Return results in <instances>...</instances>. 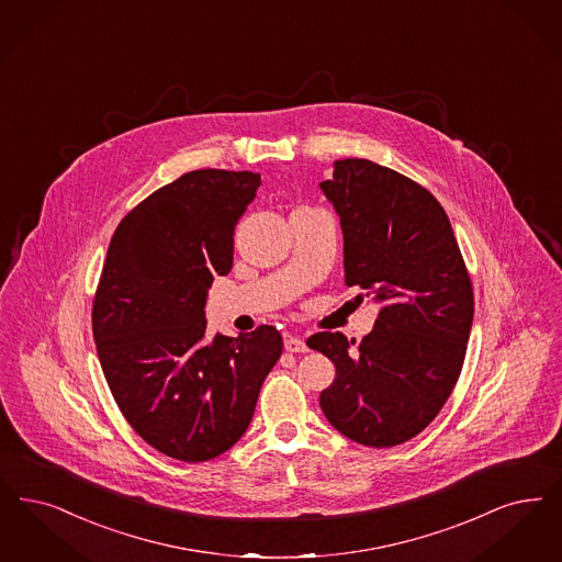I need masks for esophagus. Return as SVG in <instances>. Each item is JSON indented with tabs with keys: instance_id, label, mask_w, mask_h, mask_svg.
Listing matches in <instances>:
<instances>
[{
	"instance_id": "esophagus-1",
	"label": "esophagus",
	"mask_w": 562,
	"mask_h": 562,
	"mask_svg": "<svg viewBox=\"0 0 562 562\" xmlns=\"http://www.w3.org/2000/svg\"><path fill=\"white\" fill-rule=\"evenodd\" d=\"M284 349L291 351V353H305L307 351V345L301 337H294V335H286L284 337Z\"/></svg>"
}]
</instances>
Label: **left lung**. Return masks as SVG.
<instances>
[{"mask_svg": "<svg viewBox=\"0 0 562 562\" xmlns=\"http://www.w3.org/2000/svg\"><path fill=\"white\" fill-rule=\"evenodd\" d=\"M319 188L340 217L345 284L381 303L356 351L340 333L307 338L337 368L319 405L351 441L393 448L435 420L458 382L474 314L471 276L448 213L420 183L345 158Z\"/></svg>", "mask_w": 562, "mask_h": 562, "instance_id": "8db88e82", "label": "left lung"}]
</instances>
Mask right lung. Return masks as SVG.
I'll return each instance as SVG.
<instances>
[{
	"label": "right lung",
	"mask_w": 562,
	"mask_h": 562,
	"mask_svg": "<svg viewBox=\"0 0 562 562\" xmlns=\"http://www.w3.org/2000/svg\"><path fill=\"white\" fill-rule=\"evenodd\" d=\"M261 176L183 173L116 225L93 296L104 379L135 432L181 462L222 456L247 430L282 356L273 326L206 338L204 301L234 261V227Z\"/></svg>",
	"instance_id": "1"
}]
</instances>
